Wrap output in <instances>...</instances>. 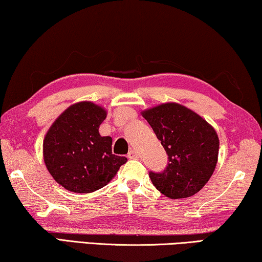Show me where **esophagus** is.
Instances as JSON below:
<instances>
[{"label":"esophagus","mask_w":262,"mask_h":262,"mask_svg":"<svg viewBox=\"0 0 262 262\" xmlns=\"http://www.w3.org/2000/svg\"><path fill=\"white\" fill-rule=\"evenodd\" d=\"M140 155L135 149H130L129 153H128V159H139Z\"/></svg>","instance_id":"1"}]
</instances>
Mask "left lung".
I'll return each instance as SVG.
<instances>
[{
	"label": "left lung",
	"instance_id": "1",
	"mask_svg": "<svg viewBox=\"0 0 262 262\" xmlns=\"http://www.w3.org/2000/svg\"><path fill=\"white\" fill-rule=\"evenodd\" d=\"M168 155L165 170L149 171L153 185L170 199L196 194L212 177L219 154L214 128L190 109L163 103L142 112Z\"/></svg>",
	"mask_w": 262,
	"mask_h": 262
}]
</instances>
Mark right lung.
I'll list each match as a JSON object with an SVG mask.
<instances>
[{
	"label": "right lung",
	"mask_w": 262,
	"mask_h": 262,
	"mask_svg": "<svg viewBox=\"0 0 262 262\" xmlns=\"http://www.w3.org/2000/svg\"><path fill=\"white\" fill-rule=\"evenodd\" d=\"M107 113L92 102L73 104L58 116L43 141L47 169L73 193H92L115 177L127 158L112 153V138L101 136Z\"/></svg>",
	"instance_id": "1"
}]
</instances>
